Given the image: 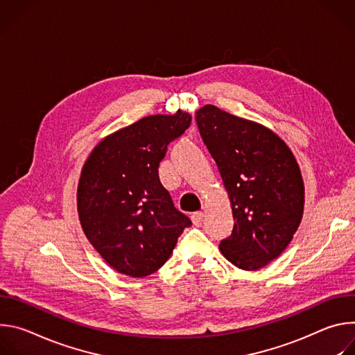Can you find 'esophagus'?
<instances>
[{"label":"esophagus","instance_id":"obj_1","mask_svg":"<svg viewBox=\"0 0 355 355\" xmlns=\"http://www.w3.org/2000/svg\"><path fill=\"white\" fill-rule=\"evenodd\" d=\"M204 218H205L204 212H193V214L191 215L192 223H193L195 226H200V225H202V222H204Z\"/></svg>","mask_w":355,"mask_h":355}]
</instances>
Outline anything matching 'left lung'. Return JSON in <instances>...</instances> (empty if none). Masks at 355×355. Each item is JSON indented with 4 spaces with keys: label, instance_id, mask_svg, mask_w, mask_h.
I'll use <instances>...</instances> for the list:
<instances>
[{
    "label": "left lung",
    "instance_id": "left-lung-1",
    "mask_svg": "<svg viewBox=\"0 0 355 355\" xmlns=\"http://www.w3.org/2000/svg\"><path fill=\"white\" fill-rule=\"evenodd\" d=\"M199 135L227 189L234 226L219 244L241 270L275 260L292 240L303 215L305 188L289 147L274 132L205 105L195 116Z\"/></svg>",
    "mask_w": 355,
    "mask_h": 355
}]
</instances>
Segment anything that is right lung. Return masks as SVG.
Returning a JSON list of instances; mask_svg holds the SVG:
<instances>
[{"label": "right lung", "instance_id": "obj_1", "mask_svg": "<svg viewBox=\"0 0 355 355\" xmlns=\"http://www.w3.org/2000/svg\"><path fill=\"white\" fill-rule=\"evenodd\" d=\"M191 115H151L105 137L85 162L77 191L83 230L114 270L140 278L171 256L191 219L173 204L159 177L168 144Z\"/></svg>", "mask_w": 355, "mask_h": 355}]
</instances>
